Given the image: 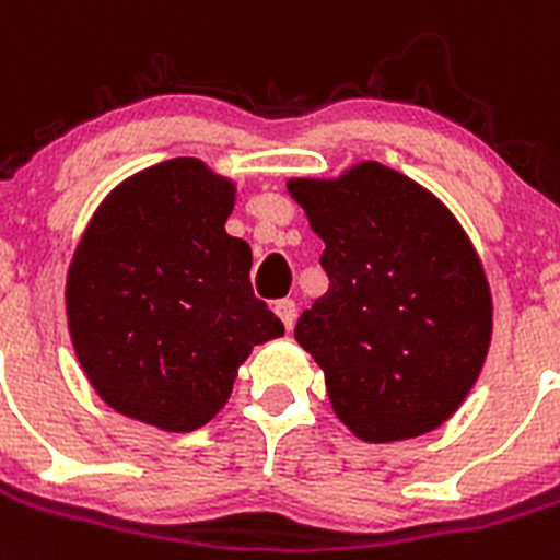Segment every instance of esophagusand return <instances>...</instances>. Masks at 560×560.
<instances>
[{"mask_svg": "<svg viewBox=\"0 0 560 560\" xmlns=\"http://www.w3.org/2000/svg\"><path fill=\"white\" fill-rule=\"evenodd\" d=\"M273 313L279 315L281 324H284L287 329H293V324H295V301H290V299L276 301V304H273Z\"/></svg>", "mask_w": 560, "mask_h": 560, "instance_id": "1", "label": "esophagus"}]
</instances>
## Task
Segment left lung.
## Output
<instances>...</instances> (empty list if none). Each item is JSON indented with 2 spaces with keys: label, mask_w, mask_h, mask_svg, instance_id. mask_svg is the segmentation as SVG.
<instances>
[{
  "label": "left lung",
  "mask_w": 560,
  "mask_h": 560,
  "mask_svg": "<svg viewBox=\"0 0 560 560\" xmlns=\"http://www.w3.org/2000/svg\"><path fill=\"white\" fill-rule=\"evenodd\" d=\"M324 240L329 290L295 340L327 381L335 415L363 442L440 428L488 358L493 299L482 259L434 194L388 165L287 179Z\"/></svg>",
  "instance_id": "1"
}]
</instances>
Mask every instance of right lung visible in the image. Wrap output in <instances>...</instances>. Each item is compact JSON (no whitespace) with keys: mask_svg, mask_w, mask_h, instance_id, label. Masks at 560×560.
<instances>
[{"mask_svg":"<svg viewBox=\"0 0 560 560\" xmlns=\"http://www.w3.org/2000/svg\"><path fill=\"white\" fill-rule=\"evenodd\" d=\"M233 179L197 158L143 168L92 213L67 270L78 363L118 415L186 434L217 417L253 347L284 324L253 295L225 231Z\"/></svg>","mask_w":560,"mask_h":560,"instance_id":"1","label":"right lung"}]
</instances>
